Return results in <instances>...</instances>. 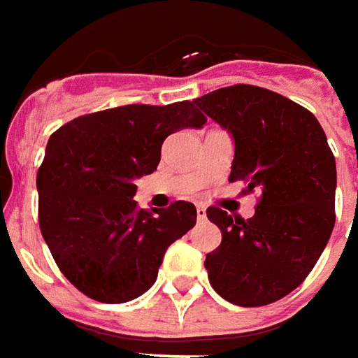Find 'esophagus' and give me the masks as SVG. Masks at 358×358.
<instances>
[{"mask_svg": "<svg viewBox=\"0 0 358 358\" xmlns=\"http://www.w3.org/2000/svg\"><path fill=\"white\" fill-rule=\"evenodd\" d=\"M197 217H199L201 221H203V219H207V211H205V207H203V205H197Z\"/></svg>", "mask_w": 358, "mask_h": 358, "instance_id": "obj_1", "label": "esophagus"}]
</instances>
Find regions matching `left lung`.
<instances>
[{"instance_id": "obj_1", "label": "left lung", "mask_w": 358, "mask_h": 358, "mask_svg": "<svg viewBox=\"0 0 358 358\" xmlns=\"http://www.w3.org/2000/svg\"><path fill=\"white\" fill-rule=\"evenodd\" d=\"M195 103L235 139L229 181L261 189L251 219L207 209L223 235L205 259L209 282L239 307L275 303L307 279L333 233L335 155L309 109L275 91L239 83Z\"/></svg>"}]
</instances>
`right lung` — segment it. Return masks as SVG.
<instances>
[{
    "instance_id": "add662e5",
    "label": "right lung",
    "mask_w": 358,
    "mask_h": 358,
    "mask_svg": "<svg viewBox=\"0 0 358 358\" xmlns=\"http://www.w3.org/2000/svg\"><path fill=\"white\" fill-rule=\"evenodd\" d=\"M207 117L191 101L87 113L49 137L37 171L39 229L57 267L83 295L127 303L157 279L167 247L197 221L189 201L139 209L133 179L157 169L163 141Z\"/></svg>"
}]
</instances>
